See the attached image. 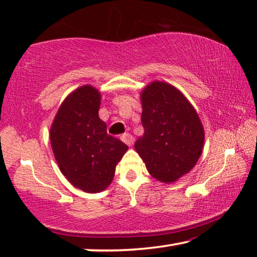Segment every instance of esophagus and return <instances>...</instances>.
<instances>
[{
    "label": "esophagus",
    "mask_w": 257,
    "mask_h": 257,
    "mask_svg": "<svg viewBox=\"0 0 257 257\" xmlns=\"http://www.w3.org/2000/svg\"><path fill=\"white\" fill-rule=\"evenodd\" d=\"M120 139H121V142L125 143L127 146H132V144H133V137H132L131 135H130V133H125V135H122V136L120 137Z\"/></svg>",
    "instance_id": "esophagus-1"
}]
</instances>
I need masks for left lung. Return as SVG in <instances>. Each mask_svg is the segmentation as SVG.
<instances>
[{
    "label": "left lung",
    "mask_w": 257,
    "mask_h": 257,
    "mask_svg": "<svg viewBox=\"0 0 257 257\" xmlns=\"http://www.w3.org/2000/svg\"><path fill=\"white\" fill-rule=\"evenodd\" d=\"M144 136L135 144L150 174L173 182L188 173L202 153L205 133L199 115L180 91L153 82L142 93Z\"/></svg>",
    "instance_id": "obj_1"
}]
</instances>
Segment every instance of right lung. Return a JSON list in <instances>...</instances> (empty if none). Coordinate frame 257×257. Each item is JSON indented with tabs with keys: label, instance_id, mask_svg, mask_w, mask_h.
Segmentation results:
<instances>
[{
	"label": "right lung",
	"instance_id": "obj_1",
	"mask_svg": "<svg viewBox=\"0 0 257 257\" xmlns=\"http://www.w3.org/2000/svg\"><path fill=\"white\" fill-rule=\"evenodd\" d=\"M100 93L84 85L66 97L50 130V142L62 173L87 193L104 191L111 184L115 165L127 145L107 135L98 115Z\"/></svg>",
	"mask_w": 257,
	"mask_h": 257
}]
</instances>
